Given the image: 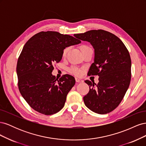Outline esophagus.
<instances>
[{"instance_id": "esophagus-1", "label": "esophagus", "mask_w": 146, "mask_h": 146, "mask_svg": "<svg viewBox=\"0 0 146 146\" xmlns=\"http://www.w3.org/2000/svg\"><path fill=\"white\" fill-rule=\"evenodd\" d=\"M76 81L77 83H82L83 82V80L81 78H76Z\"/></svg>"}]
</instances>
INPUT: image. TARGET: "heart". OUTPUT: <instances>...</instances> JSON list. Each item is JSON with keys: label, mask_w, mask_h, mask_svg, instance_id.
Wrapping results in <instances>:
<instances>
[{"label": "heart", "mask_w": 146, "mask_h": 146, "mask_svg": "<svg viewBox=\"0 0 146 146\" xmlns=\"http://www.w3.org/2000/svg\"><path fill=\"white\" fill-rule=\"evenodd\" d=\"M86 47H88L87 46L82 45L80 47V49H81V50H82L83 49H84V48H85ZM68 50H69V47H66V48H64V50L63 51V54H62L63 56H64L66 55V54H67ZM69 71L70 73H72V74H75V75H80L81 74V70L79 69L78 68H77L76 67H74V66H72V67L70 68L69 69Z\"/></svg>", "instance_id": "obj_1"}]
</instances>
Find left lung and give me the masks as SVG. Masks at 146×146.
<instances>
[{
  "instance_id": "1",
  "label": "left lung",
  "mask_w": 146,
  "mask_h": 146,
  "mask_svg": "<svg viewBox=\"0 0 146 146\" xmlns=\"http://www.w3.org/2000/svg\"><path fill=\"white\" fill-rule=\"evenodd\" d=\"M74 36L91 43L94 61L88 75H98L99 83L85 81L90 91L84 96L86 107L100 114L112 111L121 102L131 80V58L124 44L114 34L92 30Z\"/></svg>"
}]
</instances>
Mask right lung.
I'll return each instance as SVG.
<instances>
[{"label":"right lung","instance_id":"obj_1","mask_svg":"<svg viewBox=\"0 0 146 146\" xmlns=\"http://www.w3.org/2000/svg\"><path fill=\"white\" fill-rule=\"evenodd\" d=\"M80 42L77 37L47 31L35 35L25 43L16 66L18 87L35 111L52 115L63 108L76 80L69 74L56 78L52 74L53 64L61 61L64 48Z\"/></svg>","mask_w":146,"mask_h":146}]
</instances>
